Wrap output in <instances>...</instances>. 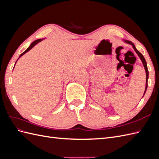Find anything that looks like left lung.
Listing matches in <instances>:
<instances>
[{"label":"left lung","instance_id":"1","mask_svg":"<svg viewBox=\"0 0 159 159\" xmlns=\"http://www.w3.org/2000/svg\"><path fill=\"white\" fill-rule=\"evenodd\" d=\"M125 42L127 43V44H131L134 50L135 51V52L137 54V55L139 56V57H140V59L142 61V63L144 66V68H145V71H146V87H145V92H144V95H145L146 91H147V85H148V68H147V62H146V60L145 59V57H144V56H143V54H141V53L139 52L137 48L135 46H134V44H133V42H131V41H129V40H124ZM143 95V96H144Z\"/></svg>","mask_w":159,"mask_h":159}]
</instances>
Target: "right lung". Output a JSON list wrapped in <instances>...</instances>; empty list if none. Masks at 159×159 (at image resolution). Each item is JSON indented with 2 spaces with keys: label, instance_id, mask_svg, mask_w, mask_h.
Instances as JSON below:
<instances>
[{
  "label": "right lung",
  "instance_id": "obj_1",
  "mask_svg": "<svg viewBox=\"0 0 159 159\" xmlns=\"http://www.w3.org/2000/svg\"><path fill=\"white\" fill-rule=\"evenodd\" d=\"M42 39H38V40H35V41H34V42L32 43V44H30V46L29 47H28V48H27L25 52H24L23 53H22V54L20 55V56H19V57H20L22 56H23L24 54H25V53H26L27 52H28V51H29L30 50H31L34 46L36 44H38V42H40V41H42ZM17 60H16V61H17ZM15 64H16V63H15Z\"/></svg>",
  "mask_w": 159,
  "mask_h": 159
}]
</instances>
